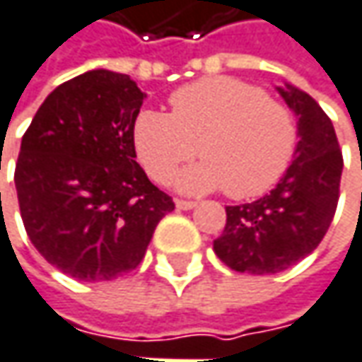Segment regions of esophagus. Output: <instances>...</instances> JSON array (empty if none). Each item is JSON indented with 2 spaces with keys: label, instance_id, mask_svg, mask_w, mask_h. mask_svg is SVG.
I'll list each match as a JSON object with an SVG mask.
<instances>
[{
  "label": "esophagus",
  "instance_id": "obj_1",
  "mask_svg": "<svg viewBox=\"0 0 362 362\" xmlns=\"http://www.w3.org/2000/svg\"><path fill=\"white\" fill-rule=\"evenodd\" d=\"M175 204H177L179 210H192V208L197 206V202H192V199H177Z\"/></svg>",
  "mask_w": 362,
  "mask_h": 362
}]
</instances>
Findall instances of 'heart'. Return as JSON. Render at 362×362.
Instances as JSON below:
<instances>
[{
	"instance_id": "1",
	"label": "heart",
	"mask_w": 362,
	"mask_h": 362,
	"mask_svg": "<svg viewBox=\"0 0 362 362\" xmlns=\"http://www.w3.org/2000/svg\"><path fill=\"white\" fill-rule=\"evenodd\" d=\"M134 144L148 175L168 183L195 154L202 163L177 179L183 192L220 189L230 197L268 192L297 148L293 113L262 88L235 78H206L170 94V113L146 109Z\"/></svg>"
}]
</instances>
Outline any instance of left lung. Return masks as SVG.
<instances>
[{"label": "left lung", "mask_w": 362, "mask_h": 362, "mask_svg": "<svg viewBox=\"0 0 362 362\" xmlns=\"http://www.w3.org/2000/svg\"><path fill=\"white\" fill-rule=\"evenodd\" d=\"M278 92L298 117L295 160L270 194L226 206V226L214 241L220 262L255 276L286 270L322 243L336 214L344 167L322 107L291 84Z\"/></svg>", "instance_id": "left-lung-1"}]
</instances>
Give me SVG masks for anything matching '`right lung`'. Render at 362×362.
<instances>
[{
    "instance_id": "obj_1",
    "label": "right lung",
    "mask_w": 362,
    "mask_h": 362,
    "mask_svg": "<svg viewBox=\"0 0 362 362\" xmlns=\"http://www.w3.org/2000/svg\"><path fill=\"white\" fill-rule=\"evenodd\" d=\"M138 84L92 69L51 92L28 125L13 183L40 255L76 280L136 270L156 224L175 210L136 163Z\"/></svg>"
}]
</instances>
